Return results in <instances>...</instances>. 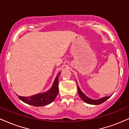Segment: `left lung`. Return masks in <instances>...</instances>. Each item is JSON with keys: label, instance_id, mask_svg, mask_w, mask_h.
I'll return each mask as SVG.
<instances>
[{"label": "left lung", "instance_id": "left-lung-1", "mask_svg": "<svg viewBox=\"0 0 129 129\" xmlns=\"http://www.w3.org/2000/svg\"><path fill=\"white\" fill-rule=\"evenodd\" d=\"M77 87H78V94H79L80 98H81L82 99L84 102H85V103L87 104H92V105L101 104L103 103L104 102L106 101V100H107L109 98H110L111 96H112L111 95V96H105L104 98H102L101 99H99V100H92V99H90L88 97H87L84 93H83L82 91H81V89H80L79 86H78V83H77Z\"/></svg>", "mask_w": 129, "mask_h": 129}]
</instances>
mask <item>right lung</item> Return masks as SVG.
I'll list each match as a JSON object with an SVG mask.
<instances>
[{"mask_svg":"<svg viewBox=\"0 0 129 129\" xmlns=\"http://www.w3.org/2000/svg\"><path fill=\"white\" fill-rule=\"evenodd\" d=\"M60 73H59L57 76H56L52 87L48 91L43 93H38V94L29 97L20 96L17 94V95L18 96L19 98L23 103L28 104L31 106H35V107H42V106L49 104L54 100L58 94V78Z\"/></svg>","mask_w":129,"mask_h":129,"instance_id":"right-lung-1","label":"right lung"}]
</instances>
